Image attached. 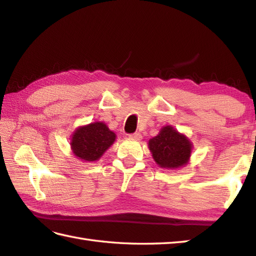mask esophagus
<instances>
[{
    "instance_id": "34e87169",
    "label": "esophagus",
    "mask_w": 256,
    "mask_h": 256,
    "mask_svg": "<svg viewBox=\"0 0 256 256\" xmlns=\"http://www.w3.org/2000/svg\"><path fill=\"white\" fill-rule=\"evenodd\" d=\"M130 138H131L132 140H142V134H140V133H133V134L130 135Z\"/></svg>"
}]
</instances>
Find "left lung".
Masks as SVG:
<instances>
[{
	"instance_id": "8db88e82",
	"label": "left lung",
	"mask_w": 256,
	"mask_h": 256,
	"mask_svg": "<svg viewBox=\"0 0 256 256\" xmlns=\"http://www.w3.org/2000/svg\"><path fill=\"white\" fill-rule=\"evenodd\" d=\"M148 148L160 167L176 170L188 164L192 144L184 134L166 125L155 138L148 140Z\"/></svg>"
}]
</instances>
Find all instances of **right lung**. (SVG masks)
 Instances as JSON below:
<instances>
[{
	"label": "right lung",
	"instance_id": "obj_1",
	"mask_svg": "<svg viewBox=\"0 0 256 256\" xmlns=\"http://www.w3.org/2000/svg\"><path fill=\"white\" fill-rule=\"evenodd\" d=\"M116 133L103 122L79 126L72 134V150L74 156L84 162H96L116 140Z\"/></svg>",
	"mask_w": 256,
	"mask_h": 256
}]
</instances>
